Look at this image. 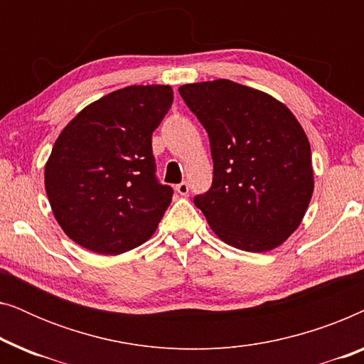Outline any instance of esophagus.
Segmentation results:
<instances>
[{"label": "esophagus", "instance_id": "1", "mask_svg": "<svg viewBox=\"0 0 364 364\" xmlns=\"http://www.w3.org/2000/svg\"><path fill=\"white\" fill-rule=\"evenodd\" d=\"M176 191H177V193H181V196H187V193H188V183L186 181L181 182L178 186H176Z\"/></svg>", "mask_w": 364, "mask_h": 364}]
</instances>
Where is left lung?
Here are the masks:
<instances>
[{"label": "left lung", "mask_w": 364, "mask_h": 364, "mask_svg": "<svg viewBox=\"0 0 364 364\" xmlns=\"http://www.w3.org/2000/svg\"><path fill=\"white\" fill-rule=\"evenodd\" d=\"M178 92L210 139L212 187L193 203L227 245L280 247L300 227L315 187L300 122L270 94L228 79L183 84Z\"/></svg>", "instance_id": "left-lung-1"}]
</instances>
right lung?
<instances>
[{
	"instance_id": "obj_1",
	"label": "right lung",
	"mask_w": 364,
	"mask_h": 364,
	"mask_svg": "<svg viewBox=\"0 0 364 364\" xmlns=\"http://www.w3.org/2000/svg\"><path fill=\"white\" fill-rule=\"evenodd\" d=\"M171 86L117 89L82 109L59 134L44 186L64 233L101 255L142 245L173 191L156 178L152 132L172 106Z\"/></svg>"
}]
</instances>
